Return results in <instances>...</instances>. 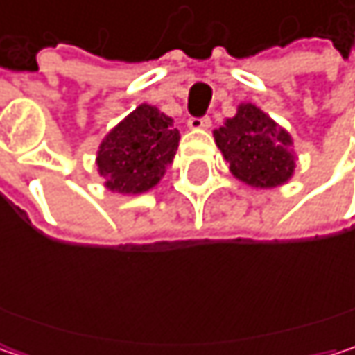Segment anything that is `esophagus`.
I'll use <instances>...</instances> for the list:
<instances>
[{
	"label": "esophagus",
	"mask_w": 355,
	"mask_h": 355,
	"mask_svg": "<svg viewBox=\"0 0 355 355\" xmlns=\"http://www.w3.org/2000/svg\"><path fill=\"white\" fill-rule=\"evenodd\" d=\"M187 125L191 129H209L211 127V119L209 116H191Z\"/></svg>",
	"instance_id": "1"
}]
</instances>
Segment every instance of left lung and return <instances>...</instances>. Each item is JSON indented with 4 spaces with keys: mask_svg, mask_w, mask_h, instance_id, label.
Masks as SVG:
<instances>
[{
    "mask_svg": "<svg viewBox=\"0 0 355 355\" xmlns=\"http://www.w3.org/2000/svg\"><path fill=\"white\" fill-rule=\"evenodd\" d=\"M230 173L257 189H271L294 175L292 137L254 105H241L232 119L214 131Z\"/></svg>",
    "mask_w": 355,
    "mask_h": 355,
    "instance_id": "1",
    "label": "left lung"
}]
</instances>
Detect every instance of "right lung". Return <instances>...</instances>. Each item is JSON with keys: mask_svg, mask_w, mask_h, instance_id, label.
Returning a JSON list of instances; mask_svg holds the SVG:
<instances>
[{"mask_svg": "<svg viewBox=\"0 0 355 355\" xmlns=\"http://www.w3.org/2000/svg\"><path fill=\"white\" fill-rule=\"evenodd\" d=\"M173 119L152 105H139L103 139L98 175L112 193L137 195L160 182L178 148Z\"/></svg>", "mask_w": 355, "mask_h": 355, "instance_id": "obj_1", "label": "right lung"}]
</instances>
